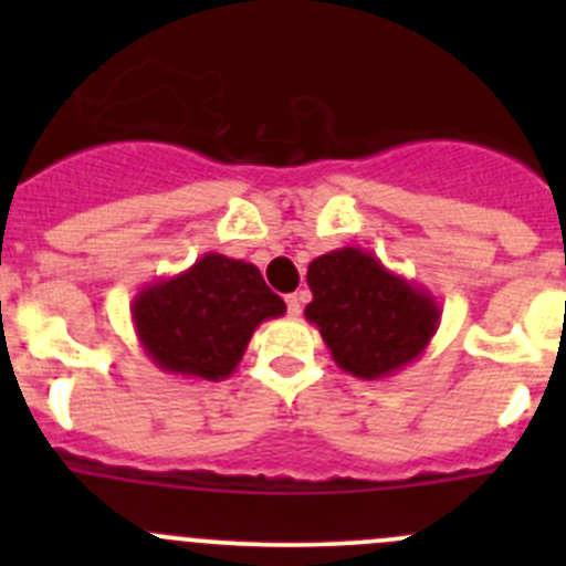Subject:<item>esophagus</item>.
Instances as JSON below:
<instances>
[{"instance_id":"obj_1","label":"esophagus","mask_w":566,"mask_h":566,"mask_svg":"<svg viewBox=\"0 0 566 566\" xmlns=\"http://www.w3.org/2000/svg\"><path fill=\"white\" fill-rule=\"evenodd\" d=\"M287 312H290V317H298L301 315V306H304V293H293V295H287Z\"/></svg>"}]
</instances>
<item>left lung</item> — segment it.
Listing matches in <instances>:
<instances>
[{
  "label": "left lung",
  "instance_id": "1",
  "mask_svg": "<svg viewBox=\"0 0 566 566\" xmlns=\"http://www.w3.org/2000/svg\"><path fill=\"white\" fill-rule=\"evenodd\" d=\"M312 301L304 315L317 325L336 367L353 378H389L421 356L441 323L430 290L389 271L373 251L334 249L310 262Z\"/></svg>",
  "mask_w": 566,
  "mask_h": 566
}]
</instances>
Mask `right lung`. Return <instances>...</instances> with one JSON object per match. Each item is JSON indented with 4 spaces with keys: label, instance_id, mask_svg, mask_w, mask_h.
Returning a JSON list of instances; mask_svg holds the SVG:
<instances>
[{
    "label": "right lung",
    "instance_id": "right-lung-1",
    "mask_svg": "<svg viewBox=\"0 0 566 566\" xmlns=\"http://www.w3.org/2000/svg\"><path fill=\"white\" fill-rule=\"evenodd\" d=\"M284 301L260 268L232 256H199L191 268L156 279L130 304L136 336L158 369L180 378L224 380L241 364L251 334L282 317Z\"/></svg>",
    "mask_w": 566,
    "mask_h": 566
}]
</instances>
